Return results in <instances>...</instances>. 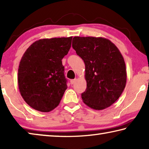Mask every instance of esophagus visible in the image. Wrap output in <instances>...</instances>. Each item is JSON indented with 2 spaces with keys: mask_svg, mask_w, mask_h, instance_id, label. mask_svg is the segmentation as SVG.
<instances>
[{
  "mask_svg": "<svg viewBox=\"0 0 149 149\" xmlns=\"http://www.w3.org/2000/svg\"><path fill=\"white\" fill-rule=\"evenodd\" d=\"M76 81V79H71L70 80V84L72 85H73L74 84H75V82Z\"/></svg>",
  "mask_w": 149,
  "mask_h": 149,
  "instance_id": "34e87169",
  "label": "esophagus"
}]
</instances>
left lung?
Returning a JSON list of instances; mask_svg holds the SVG:
<instances>
[{
    "label": "left lung",
    "instance_id": "1",
    "mask_svg": "<svg viewBox=\"0 0 149 149\" xmlns=\"http://www.w3.org/2000/svg\"><path fill=\"white\" fill-rule=\"evenodd\" d=\"M72 47L85 65L87 88L84 102L100 110L116 101L125 89L127 73L124 59L117 47L104 37H74Z\"/></svg>",
    "mask_w": 149,
    "mask_h": 149
}]
</instances>
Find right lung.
<instances>
[{
    "mask_svg": "<svg viewBox=\"0 0 149 149\" xmlns=\"http://www.w3.org/2000/svg\"><path fill=\"white\" fill-rule=\"evenodd\" d=\"M72 37L42 39L29 47L20 60L17 82L22 97L33 109L49 112L60 104L67 89L62 60Z\"/></svg>",
    "mask_w": 149,
    "mask_h": 149,
    "instance_id": "1",
    "label": "right lung"
}]
</instances>
